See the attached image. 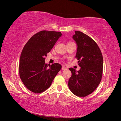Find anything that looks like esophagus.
Segmentation results:
<instances>
[{
    "label": "esophagus",
    "mask_w": 121,
    "mask_h": 121,
    "mask_svg": "<svg viewBox=\"0 0 121 121\" xmlns=\"http://www.w3.org/2000/svg\"><path fill=\"white\" fill-rule=\"evenodd\" d=\"M67 69V68L64 67V66H62V70H66V69Z\"/></svg>",
    "instance_id": "esophagus-1"
}]
</instances>
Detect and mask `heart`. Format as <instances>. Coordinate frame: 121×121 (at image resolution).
<instances>
[{"label":"heart","instance_id":"1","mask_svg":"<svg viewBox=\"0 0 121 121\" xmlns=\"http://www.w3.org/2000/svg\"><path fill=\"white\" fill-rule=\"evenodd\" d=\"M72 43V42H69L68 43H68Z\"/></svg>","mask_w":121,"mask_h":121}]
</instances>
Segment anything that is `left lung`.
Returning <instances> with one entry per match:
<instances>
[{
  "instance_id": "1",
  "label": "left lung",
  "mask_w": 121,
  "mask_h": 121,
  "mask_svg": "<svg viewBox=\"0 0 121 121\" xmlns=\"http://www.w3.org/2000/svg\"><path fill=\"white\" fill-rule=\"evenodd\" d=\"M73 38L78 48L75 58L80 69L77 72L70 68L72 76L69 79L70 90L79 97H85L95 90L101 80L103 72V57L100 48L90 37L75 31Z\"/></svg>"
}]
</instances>
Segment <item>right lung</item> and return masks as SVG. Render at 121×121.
<instances>
[{
	"label": "right lung",
	"mask_w": 121,
	"mask_h": 121,
	"mask_svg": "<svg viewBox=\"0 0 121 121\" xmlns=\"http://www.w3.org/2000/svg\"><path fill=\"white\" fill-rule=\"evenodd\" d=\"M61 36L60 32L39 31L24 47L20 58L19 74L23 84L31 91L39 94L47 90L61 69L62 65L57 63L49 65L44 62L47 53Z\"/></svg>",
	"instance_id": "1"
}]
</instances>
